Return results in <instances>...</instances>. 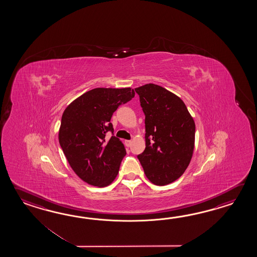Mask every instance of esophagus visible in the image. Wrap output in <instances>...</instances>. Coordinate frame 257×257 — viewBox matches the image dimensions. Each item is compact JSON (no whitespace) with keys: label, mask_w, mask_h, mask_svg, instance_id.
<instances>
[{"label":"esophagus","mask_w":257,"mask_h":257,"mask_svg":"<svg viewBox=\"0 0 257 257\" xmlns=\"http://www.w3.org/2000/svg\"><path fill=\"white\" fill-rule=\"evenodd\" d=\"M131 141H125V145L126 147H131Z\"/></svg>","instance_id":"esophagus-1"}]
</instances>
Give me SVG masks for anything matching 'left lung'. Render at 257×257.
<instances>
[{
	"mask_svg": "<svg viewBox=\"0 0 257 257\" xmlns=\"http://www.w3.org/2000/svg\"><path fill=\"white\" fill-rule=\"evenodd\" d=\"M145 115L146 148L138 155L148 179L165 186L178 179L191 161L196 125L185 103L157 84L135 89Z\"/></svg>",
	"mask_w": 257,
	"mask_h": 257,
	"instance_id": "8db88e82",
	"label": "left lung"
}]
</instances>
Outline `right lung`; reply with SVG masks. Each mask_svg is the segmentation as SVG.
<instances>
[{"label":"right lung","instance_id":"add662e5","mask_svg":"<svg viewBox=\"0 0 257 257\" xmlns=\"http://www.w3.org/2000/svg\"><path fill=\"white\" fill-rule=\"evenodd\" d=\"M131 88H95L67 106L61 117L59 142L71 168L91 186L110 185L118 174L125 146L110 123L121 104L134 97ZM111 132L108 140L105 135Z\"/></svg>","mask_w":257,"mask_h":257}]
</instances>
